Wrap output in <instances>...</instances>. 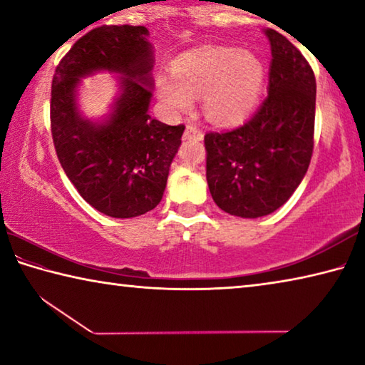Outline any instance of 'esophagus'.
<instances>
[{
    "label": "esophagus",
    "mask_w": 365,
    "mask_h": 365,
    "mask_svg": "<svg viewBox=\"0 0 365 365\" xmlns=\"http://www.w3.org/2000/svg\"><path fill=\"white\" fill-rule=\"evenodd\" d=\"M183 140L201 141L202 140V132L196 125H187V128H185V133H183Z\"/></svg>",
    "instance_id": "1"
}]
</instances>
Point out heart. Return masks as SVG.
I'll list each match as a JSON object with an SVG mask.
<instances>
[{
  "label": "heart",
  "instance_id": "b5f03b06",
  "mask_svg": "<svg viewBox=\"0 0 365 365\" xmlns=\"http://www.w3.org/2000/svg\"><path fill=\"white\" fill-rule=\"evenodd\" d=\"M265 67L250 49L202 46L182 54L172 72L156 77L159 101L172 114L191 109L201 98L202 110L215 123L243 120L261 98Z\"/></svg>",
  "mask_w": 365,
  "mask_h": 365
}]
</instances>
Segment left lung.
<instances>
[{
  "mask_svg": "<svg viewBox=\"0 0 365 365\" xmlns=\"http://www.w3.org/2000/svg\"><path fill=\"white\" fill-rule=\"evenodd\" d=\"M264 34L272 51L267 98L242 127L205 137L212 200L243 219L285 205L304 178L314 148V72L285 36L272 29Z\"/></svg>",
  "mask_w": 365,
  "mask_h": 365,
  "instance_id": "8db88e82",
  "label": "left lung"
}]
</instances>
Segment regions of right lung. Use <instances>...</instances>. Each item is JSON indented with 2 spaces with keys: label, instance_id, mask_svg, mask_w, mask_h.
I'll return each mask as SVG.
<instances>
[{
  "label": "right lung",
  "instance_id": "add662e5",
  "mask_svg": "<svg viewBox=\"0 0 365 365\" xmlns=\"http://www.w3.org/2000/svg\"><path fill=\"white\" fill-rule=\"evenodd\" d=\"M143 26H103L83 35L56 67L51 132L66 175L96 211L132 219L156 207L182 145L183 125L148 114L153 98L154 48ZM108 71L118 93L101 118L78 103L81 80Z\"/></svg>",
  "mask_w": 365,
  "mask_h": 365
}]
</instances>
